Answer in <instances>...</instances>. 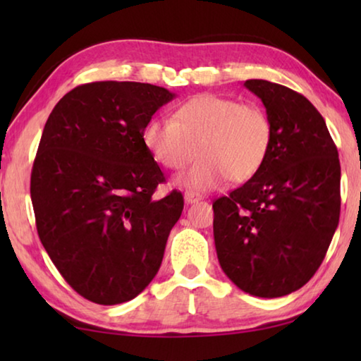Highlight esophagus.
I'll return each instance as SVG.
<instances>
[{
	"label": "esophagus",
	"mask_w": 361,
	"mask_h": 361,
	"mask_svg": "<svg viewBox=\"0 0 361 361\" xmlns=\"http://www.w3.org/2000/svg\"><path fill=\"white\" fill-rule=\"evenodd\" d=\"M200 199H202V195L197 194V192H192V191L185 192V202L186 204H195V202H199Z\"/></svg>",
	"instance_id": "34e87169"
}]
</instances>
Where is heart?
<instances>
[{"mask_svg":"<svg viewBox=\"0 0 361 361\" xmlns=\"http://www.w3.org/2000/svg\"><path fill=\"white\" fill-rule=\"evenodd\" d=\"M142 140L152 159L169 170L186 167L197 149L200 157L176 183L210 191L226 178L242 183L259 172L272 148L274 126L256 103L202 94L176 106L172 121L149 119Z\"/></svg>","mask_w":361,"mask_h":361,"instance_id":"heart-1","label":"heart"}]
</instances>
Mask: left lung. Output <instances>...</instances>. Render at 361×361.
Listing matches in <instances>:
<instances>
[{"instance_id":"obj_1","label":"left lung","mask_w":361,"mask_h":361,"mask_svg":"<svg viewBox=\"0 0 361 361\" xmlns=\"http://www.w3.org/2000/svg\"><path fill=\"white\" fill-rule=\"evenodd\" d=\"M272 121V148L245 185L213 202L218 261L240 290L280 298L314 277L341 212L338 148L304 95L248 79Z\"/></svg>"}]
</instances>
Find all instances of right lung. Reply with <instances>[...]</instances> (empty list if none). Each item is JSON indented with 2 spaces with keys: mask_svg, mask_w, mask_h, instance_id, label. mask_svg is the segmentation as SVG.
I'll return each instance as SVG.
<instances>
[{
  "mask_svg": "<svg viewBox=\"0 0 361 361\" xmlns=\"http://www.w3.org/2000/svg\"><path fill=\"white\" fill-rule=\"evenodd\" d=\"M173 97L152 84L99 81L70 90L49 114L30 181L36 229L89 301H130L161 267L185 202L176 189L152 199L166 176L142 130Z\"/></svg>",
  "mask_w": 361,
  "mask_h": 361,
  "instance_id": "1",
  "label": "right lung"
}]
</instances>
